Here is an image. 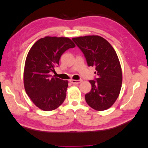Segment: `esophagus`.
<instances>
[{
	"label": "esophagus",
	"instance_id": "esophagus-1",
	"mask_svg": "<svg viewBox=\"0 0 148 148\" xmlns=\"http://www.w3.org/2000/svg\"><path fill=\"white\" fill-rule=\"evenodd\" d=\"M70 82L73 84H78L79 83H81L82 80V79H78V80H76V79H70Z\"/></svg>",
	"mask_w": 148,
	"mask_h": 148
}]
</instances>
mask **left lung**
Instances as JSON below:
<instances>
[{"instance_id": "8db88e82", "label": "left lung", "mask_w": 148, "mask_h": 148, "mask_svg": "<svg viewBox=\"0 0 148 148\" xmlns=\"http://www.w3.org/2000/svg\"><path fill=\"white\" fill-rule=\"evenodd\" d=\"M84 53L89 66H94L97 78L90 80L91 90L85 95L87 103L97 111L111 107L120 93L123 75L118 56L111 45L98 36L72 38Z\"/></svg>"}]
</instances>
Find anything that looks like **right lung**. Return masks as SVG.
<instances>
[{"label": "right lung", "mask_w": 148, "mask_h": 148, "mask_svg": "<svg viewBox=\"0 0 148 148\" xmlns=\"http://www.w3.org/2000/svg\"><path fill=\"white\" fill-rule=\"evenodd\" d=\"M75 44L68 37H45L32 47L25 62L23 83L33 103L43 111L57 109L66 98L68 81L51 76L63 53Z\"/></svg>", "instance_id": "obj_1"}]
</instances>
